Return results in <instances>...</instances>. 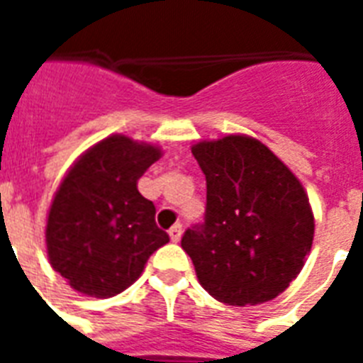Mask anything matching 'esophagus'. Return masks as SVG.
Listing matches in <instances>:
<instances>
[{
  "mask_svg": "<svg viewBox=\"0 0 363 363\" xmlns=\"http://www.w3.org/2000/svg\"><path fill=\"white\" fill-rule=\"evenodd\" d=\"M181 235H182V224H175V226L169 230L171 241H173V242L181 241Z\"/></svg>",
  "mask_w": 363,
  "mask_h": 363,
  "instance_id": "1",
  "label": "esophagus"
}]
</instances>
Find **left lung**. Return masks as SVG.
I'll use <instances>...</instances> for the list:
<instances>
[{
  "label": "left lung",
  "mask_w": 363,
  "mask_h": 363,
  "mask_svg": "<svg viewBox=\"0 0 363 363\" xmlns=\"http://www.w3.org/2000/svg\"><path fill=\"white\" fill-rule=\"evenodd\" d=\"M192 154L207 181V207L181 247L199 284L238 307L277 298L313 247L315 218L301 182L252 137L201 141Z\"/></svg>",
  "instance_id": "1"
}]
</instances>
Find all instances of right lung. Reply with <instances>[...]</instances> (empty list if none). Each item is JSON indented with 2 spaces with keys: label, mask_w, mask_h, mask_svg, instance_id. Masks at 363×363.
I'll return each instance as SVG.
<instances>
[{
  "label": "right lung",
  "mask_w": 363,
  "mask_h": 363,
  "mask_svg": "<svg viewBox=\"0 0 363 363\" xmlns=\"http://www.w3.org/2000/svg\"><path fill=\"white\" fill-rule=\"evenodd\" d=\"M162 150L111 135L82 154L54 196L47 220L50 265L71 288L111 298L133 284L169 235L156 226V207L137 181Z\"/></svg>",
  "instance_id": "obj_1"
}]
</instances>
